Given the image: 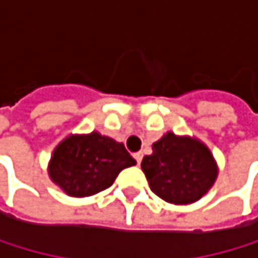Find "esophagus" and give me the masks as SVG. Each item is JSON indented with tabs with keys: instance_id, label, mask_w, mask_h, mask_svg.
<instances>
[{
	"instance_id": "1",
	"label": "esophagus",
	"mask_w": 258,
	"mask_h": 258,
	"mask_svg": "<svg viewBox=\"0 0 258 258\" xmlns=\"http://www.w3.org/2000/svg\"><path fill=\"white\" fill-rule=\"evenodd\" d=\"M142 156H144V155H142L141 152H139V153H135V155H133V158L136 159V162H138V165L141 164V161H142Z\"/></svg>"
}]
</instances>
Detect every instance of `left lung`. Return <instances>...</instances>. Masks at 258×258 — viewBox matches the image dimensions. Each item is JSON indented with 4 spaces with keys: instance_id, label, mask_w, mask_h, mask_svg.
I'll use <instances>...</instances> for the list:
<instances>
[{
    "instance_id": "left-lung-1",
    "label": "left lung",
    "mask_w": 258,
    "mask_h": 258,
    "mask_svg": "<svg viewBox=\"0 0 258 258\" xmlns=\"http://www.w3.org/2000/svg\"><path fill=\"white\" fill-rule=\"evenodd\" d=\"M142 159V172L155 195L172 204L198 201L218 176L217 162L201 141L168 132Z\"/></svg>"
}]
</instances>
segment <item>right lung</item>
Masks as SVG:
<instances>
[{
    "instance_id": "right-lung-1",
    "label": "right lung",
    "mask_w": 258,
    "mask_h": 258,
    "mask_svg": "<svg viewBox=\"0 0 258 258\" xmlns=\"http://www.w3.org/2000/svg\"><path fill=\"white\" fill-rule=\"evenodd\" d=\"M135 164L122 142L97 132L71 135L55 147L49 176L66 195L83 198L108 189L123 168Z\"/></svg>"
}]
</instances>
